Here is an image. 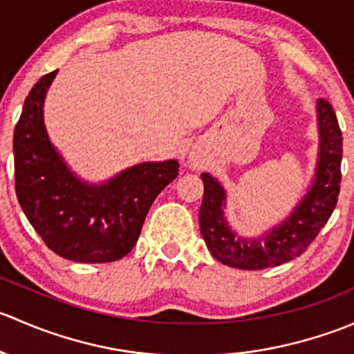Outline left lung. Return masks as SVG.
Listing matches in <instances>:
<instances>
[{
	"instance_id": "left-lung-1",
	"label": "left lung",
	"mask_w": 354,
	"mask_h": 354,
	"mask_svg": "<svg viewBox=\"0 0 354 354\" xmlns=\"http://www.w3.org/2000/svg\"><path fill=\"white\" fill-rule=\"evenodd\" d=\"M317 127L319 154L312 185L286 219L260 236H241L227 224L226 190L216 178L202 173L200 233L214 259L234 269L260 270L289 262L315 240L334 212L341 188L342 133L326 99L317 101Z\"/></svg>"
}]
</instances>
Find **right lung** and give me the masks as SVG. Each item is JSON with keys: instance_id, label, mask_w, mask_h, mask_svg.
Wrapping results in <instances>:
<instances>
[{"instance_id": "1", "label": "right lung", "mask_w": 354, "mask_h": 354, "mask_svg": "<svg viewBox=\"0 0 354 354\" xmlns=\"http://www.w3.org/2000/svg\"><path fill=\"white\" fill-rule=\"evenodd\" d=\"M58 70L28 92L13 133L15 190L44 243L66 260L104 263L131 252L157 195L178 176V160L140 162L102 183L68 167L49 140L44 99Z\"/></svg>"}]
</instances>
